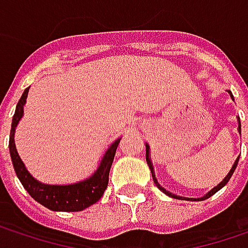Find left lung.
Masks as SVG:
<instances>
[{
  "label": "left lung",
  "mask_w": 248,
  "mask_h": 248,
  "mask_svg": "<svg viewBox=\"0 0 248 248\" xmlns=\"http://www.w3.org/2000/svg\"><path fill=\"white\" fill-rule=\"evenodd\" d=\"M228 93H230V96H231V99L234 100V97H232V93L228 90ZM238 121V132L241 133V124H240V118L237 119ZM238 159L240 158H237L235 161H234V164H232V167H231V170H230V172L225 175V178H224L223 181L217 185V186H214L211 191H208L204 197H201V198H186V197H179V195H175V194H172V192H170V191H167L159 182H158V179H156V176H155V171H154V165H152V161H151V148H149V145L146 143V162H148V167H149V170H151V173H152V179H154V182H155V185L164 192V194H167L168 197H172V198H176V200H186V201H204V200H207V198H210L211 195H214L217 191H220L221 188H223L224 185L230 181V178H231V175L234 173V171H235V168H237V164H238Z\"/></svg>",
  "instance_id": "8db88e82"
}]
</instances>
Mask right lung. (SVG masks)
<instances>
[{
	"label": "right lung",
	"instance_id": "obj_1",
	"mask_svg": "<svg viewBox=\"0 0 248 248\" xmlns=\"http://www.w3.org/2000/svg\"><path fill=\"white\" fill-rule=\"evenodd\" d=\"M28 90L30 87L25 89L21 99L17 103L16 113H14L13 124H11V132H10L8 148H10V155H11V161L14 165V171L17 173L18 179L21 181L23 186L27 189V192L46 208L51 211H66V213L83 211L84 208L97 202L102 198L103 192L106 191L108 182H109V171H110L118 145L121 142V138H118L106 149V152L103 154L100 159L97 170L89 178L75 182V184H66V185H51V184H43L37 181L27 171L24 162L21 161L17 152L16 140H14L17 124H20L21 118L24 116V105L27 102Z\"/></svg>",
	"mask_w": 248,
	"mask_h": 248
}]
</instances>
